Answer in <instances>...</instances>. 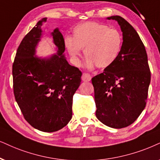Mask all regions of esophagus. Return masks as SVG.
<instances>
[{
  "instance_id": "34e87169",
  "label": "esophagus",
  "mask_w": 160,
  "mask_h": 160,
  "mask_svg": "<svg viewBox=\"0 0 160 160\" xmlns=\"http://www.w3.org/2000/svg\"><path fill=\"white\" fill-rule=\"evenodd\" d=\"M91 79H92V77H91L89 74H88V73H83V74H82V81L88 82V81H90Z\"/></svg>"
}]
</instances>
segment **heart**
Segmentation results:
<instances>
[{"mask_svg": "<svg viewBox=\"0 0 160 160\" xmlns=\"http://www.w3.org/2000/svg\"><path fill=\"white\" fill-rule=\"evenodd\" d=\"M74 38L66 36L64 43L72 62L80 64L82 49L87 57L86 66L88 68H105L114 63L120 53L122 37L117 30L102 23L86 22L76 26Z\"/></svg>", "mask_w": 160, "mask_h": 160, "instance_id": "1", "label": "heart"}]
</instances>
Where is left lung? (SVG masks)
I'll return each instance as SVG.
<instances>
[{"label": "left lung", "mask_w": 160, "mask_h": 160, "mask_svg": "<svg viewBox=\"0 0 160 160\" xmlns=\"http://www.w3.org/2000/svg\"><path fill=\"white\" fill-rule=\"evenodd\" d=\"M107 19L118 22L123 42L114 63L92 79L96 117L107 126L122 128L132 124L144 110L151 72L145 46L134 27L120 16Z\"/></svg>", "instance_id": "obj_1"}]
</instances>
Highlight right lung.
Returning <instances> with one entry per match:
<instances>
[{"instance_id":"right-lung-1","label":"right lung","mask_w":160,"mask_h":160,"mask_svg":"<svg viewBox=\"0 0 160 160\" xmlns=\"http://www.w3.org/2000/svg\"><path fill=\"white\" fill-rule=\"evenodd\" d=\"M46 19L38 21L18 46L12 65L13 90L25 120L38 130L54 132L72 119L73 95L80 85L82 72L62 55L65 43L58 29L52 33L58 54L48 59L35 56Z\"/></svg>"}]
</instances>
